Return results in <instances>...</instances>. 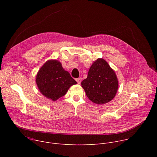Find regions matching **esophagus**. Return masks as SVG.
Masks as SVG:
<instances>
[{"label":"esophagus","instance_id":"esophagus-1","mask_svg":"<svg viewBox=\"0 0 157 157\" xmlns=\"http://www.w3.org/2000/svg\"><path fill=\"white\" fill-rule=\"evenodd\" d=\"M81 80H82V79H81V78H77V79H76V81H77V82H78V84H81Z\"/></svg>","mask_w":157,"mask_h":157}]
</instances>
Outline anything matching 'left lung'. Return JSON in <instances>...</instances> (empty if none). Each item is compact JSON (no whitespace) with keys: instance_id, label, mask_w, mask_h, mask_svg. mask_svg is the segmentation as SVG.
Segmentation results:
<instances>
[{"instance_id":"obj_1","label":"left lung","mask_w":157,"mask_h":157,"mask_svg":"<svg viewBox=\"0 0 157 157\" xmlns=\"http://www.w3.org/2000/svg\"><path fill=\"white\" fill-rule=\"evenodd\" d=\"M81 86L89 100L104 104L115 98L119 81L108 63L103 58H98L89 68L87 78L81 82Z\"/></svg>"}]
</instances>
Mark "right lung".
Wrapping results in <instances>:
<instances>
[{
	"instance_id": "add662e5",
	"label": "right lung",
	"mask_w": 157,
	"mask_h": 157,
	"mask_svg": "<svg viewBox=\"0 0 157 157\" xmlns=\"http://www.w3.org/2000/svg\"><path fill=\"white\" fill-rule=\"evenodd\" d=\"M35 81L40 92L52 101L64 96L71 86L77 84L57 59L44 63L36 74Z\"/></svg>"
}]
</instances>
